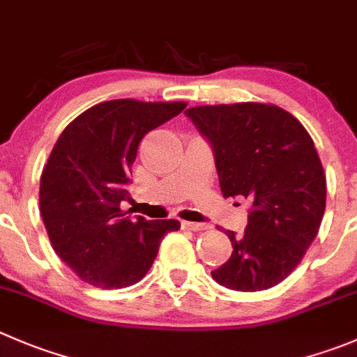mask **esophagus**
<instances>
[{"instance_id": "esophagus-1", "label": "esophagus", "mask_w": 357, "mask_h": 357, "mask_svg": "<svg viewBox=\"0 0 357 357\" xmlns=\"http://www.w3.org/2000/svg\"><path fill=\"white\" fill-rule=\"evenodd\" d=\"M181 225H183V228H188V230H193V231L207 230L206 223H193V221H183Z\"/></svg>"}]
</instances>
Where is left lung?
I'll list each match as a JSON object with an SVG mask.
<instances>
[{
    "mask_svg": "<svg viewBox=\"0 0 357 357\" xmlns=\"http://www.w3.org/2000/svg\"><path fill=\"white\" fill-rule=\"evenodd\" d=\"M185 115L213 146L223 197L251 202L244 234L227 230L234 251L211 275L235 291L279 284L302 261L326 207V176L312 137L274 105L195 106Z\"/></svg>",
    "mask_w": 357,
    "mask_h": 357,
    "instance_id": "left-lung-1",
    "label": "left lung"
}]
</instances>
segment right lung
Segmentation results:
<instances>
[{
  "instance_id": "1",
  "label": "right lung",
  "mask_w": 357,
  "mask_h": 357,
  "mask_svg": "<svg viewBox=\"0 0 357 357\" xmlns=\"http://www.w3.org/2000/svg\"><path fill=\"white\" fill-rule=\"evenodd\" d=\"M185 102L116 99L76 116L59 136L40 179V213L52 248L89 284L119 289L139 282L178 220L136 221L122 213L130 200L137 146Z\"/></svg>"
}]
</instances>
